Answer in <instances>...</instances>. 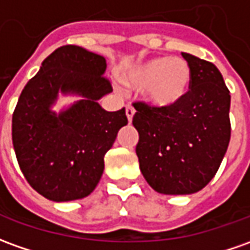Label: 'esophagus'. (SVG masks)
I'll use <instances>...</instances> for the list:
<instances>
[{
    "instance_id": "obj_1",
    "label": "esophagus",
    "mask_w": 250,
    "mask_h": 250,
    "mask_svg": "<svg viewBox=\"0 0 250 250\" xmlns=\"http://www.w3.org/2000/svg\"><path fill=\"white\" fill-rule=\"evenodd\" d=\"M125 111H126V117H128V121H132V118H133V115H135V108L132 107L130 104H128L126 107H125Z\"/></svg>"
}]
</instances>
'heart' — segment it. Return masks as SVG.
<instances>
[{
    "instance_id": "1",
    "label": "heart",
    "mask_w": 250,
    "mask_h": 250,
    "mask_svg": "<svg viewBox=\"0 0 250 250\" xmlns=\"http://www.w3.org/2000/svg\"><path fill=\"white\" fill-rule=\"evenodd\" d=\"M126 85L143 89L148 103L168 107L187 95L192 72L189 63L180 57H156L135 65L124 76Z\"/></svg>"
}]
</instances>
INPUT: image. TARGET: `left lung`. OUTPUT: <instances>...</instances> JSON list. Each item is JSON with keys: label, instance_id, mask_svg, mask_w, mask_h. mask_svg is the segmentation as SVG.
I'll list each match as a JSON object with an SVG mask.
<instances>
[{"label": "left lung", "instance_id": "8db88e82", "mask_svg": "<svg viewBox=\"0 0 250 250\" xmlns=\"http://www.w3.org/2000/svg\"><path fill=\"white\" fill-rule=\"evenodd\" d=\"M192 72L187 95L168 107L133 102L136 154L144 178L159 193L190 194L214 178L226 154L230 91L212 62L182 53Z\"/></svg>", "mask_w": 250, "mask_h": 250}]
</instances>
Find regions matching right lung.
I'll return each instance as SVG.
<instances>
[{
	"label": "right lung",
	"mask_w": 250,
	"mask_h": 250,
	"mask_svg": "<svg viewBox=\"0 0 250 250\" xmlns=\"http://www.w3.org/2000/svg\"><path fill=\"white\" fill-rule=\"evenodd\" d=\"M106 60L66 44L53 51L20 94L12 117V142L31 187L53 201L88 196L101 180L104 155L128 124L125 108L103 110L98 99L113 91ZM58 90L83 99L57 116L49 110Z\"/></svg>",
	"instance_id": "right-lung-1"
}]
</instances>
